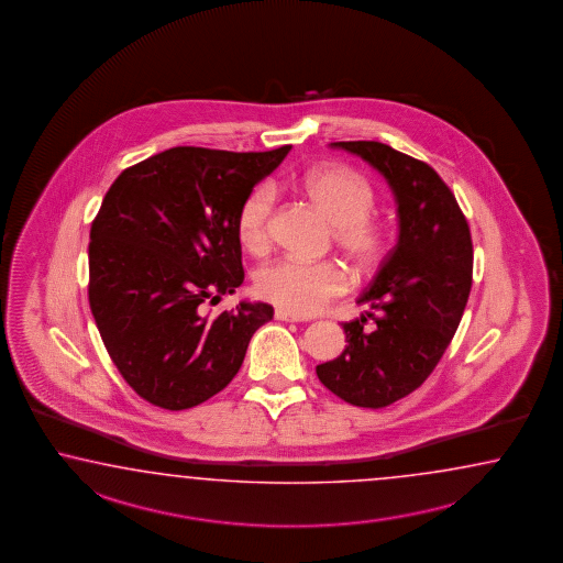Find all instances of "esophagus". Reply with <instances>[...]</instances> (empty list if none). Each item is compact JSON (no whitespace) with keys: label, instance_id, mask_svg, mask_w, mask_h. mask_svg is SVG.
I'll return each instance as SVG.
<instances>
[{"label":"esophagus","instance_id":"1","mask_svg":"<svg viewBox=\"0 0 563 563\" xmlns=\"http://www.w3.org/2000/svg\"><path fill=\"white\" fill-rule=\"evenodd\" d=\"M275 319H278V321H307V319H302V317L288 313L285 309H276Z\"/></svg>","mask_w":563,"mask_h":563}]
</instances>
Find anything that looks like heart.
I'll list each match as a JSON object with an SVG mask.
<instances>
[{"instance_id": "1", "label": "heart", "mask_w": 563, "mask_h": 563, "mask_svg": "<svg viewBox=\"0 0 563 563\" xmlns=\"http://www.w3.org/2000/svg\"><path fill=\"white\" fill-rule=\"evenodd\" d=\"M305 195L333 223V240L360 268L383 261L390 232L372 216L376 192L366 177L347 166H323L309 170L301 183ZM275 189L261 185L247 192L238 209L235 230L250 254H264L271 246V220ZM258 297L292 316H313L347 288V276L333 262L280 258L262 266L254 276Z\"/></svg>"}]
</instances>
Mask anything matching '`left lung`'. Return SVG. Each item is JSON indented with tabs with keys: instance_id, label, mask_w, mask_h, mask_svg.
Returning a JSON list of instances; mask_svg holds the SVG:
<instances>
[{
	"instance_id": "1",
	"label": "left lung",
	"mask_w": 563,
	"mask_h": 563,
	"mask_svg": "<svg viewBox=\"0 0 563 563\" xmlns=\"http://www.w3.org/2000/svg\"><path fill=\"white\" fill-rule=\"evenodd\" d=\"M331 148L356 154L390 185L398 242L357 299L372 311L342 323L347 345L319 364L317 376L345 402L380 409L426 383L452 342L472 287V235L450 187L427 163L372 140Z\"/></svg>"
}]
</instances>
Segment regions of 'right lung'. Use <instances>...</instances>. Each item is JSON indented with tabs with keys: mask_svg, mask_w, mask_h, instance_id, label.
I'll use <instances>...</instances> for the list:
<instances>
[{
	"mask_svg": "<svg viewBox=\"0 0 563 563\" xmlns=\"http://www.w3.org/2000/svg\"><path fill=\"white\" fill-rule=\"evenodd\" d=\"M271 152L177 146L125 168L106 192L89 242V305L111 362L136 395L183 411L240 371L266 302L203 316L244 283L235 218L283 163Z\"/></svg>",
	"mask_w": 563,
	"mask_h": 563,
	"instance_id": "add662e5",
	"label": "right lung"
}]
</instances>
